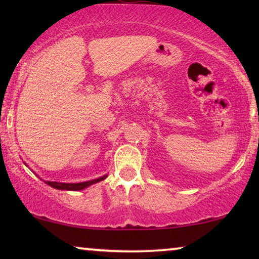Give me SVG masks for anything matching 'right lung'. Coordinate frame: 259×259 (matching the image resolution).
Returning a JSON list of instances; mask_svg holds the SVG:
<instances>
[{
	"instance_id": "right-lung-1",
	"label": "right lung",
	"mask_w": 259,
	"mask_h": 259,
	"mask_svg": "<svg viewBox=\"0 0 259 259\" xmlns=\"http://www.w3.org/2000/svg\"><path fill=\"white\" fill-rule=\"evenodd\" d=\"M105 178H106V176L105 177H101V178H99V179L90 180V182H84V183H77V184H65V183H56V182H45V183L47 184V185L54 187V189H58V190L80 191V190L86 189V187L92 185V184L101 182V180H104Z\"/></svg>"
}]
</instances>
